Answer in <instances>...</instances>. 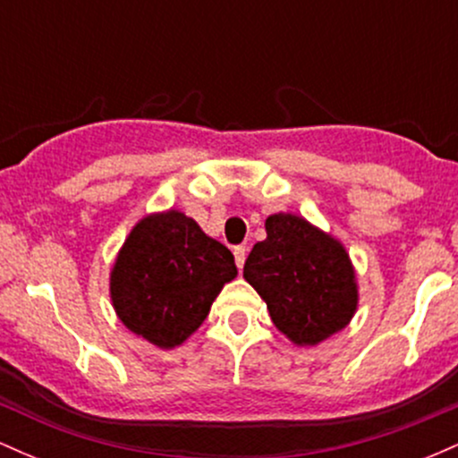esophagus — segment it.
Returning a JSON list of instances; mask_svg holds the SVG:
<instances>
[{"label":"esophagus","mask_w":458,"mask_h":458,"mask_svg":"<svg viewBox=\"0 0 458 458\" xmlns=\"http://www.w3.org/2000/svg\"><path fill=\"white\" fill-rule=\"evenodd\" d=\"M233 251H234V262H236V267H239V271H241V269H243V265H245V256H247L245 245H236Z\"/></svg>","instance_id":"1"}]
</instances>
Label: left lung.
<instances>
[{
	"mask_svg": "<svg viewBox=\"0 0 458 458\" xmlns=\"http://www.w3.org/2000/svg\"><path fill=\"white\" fill-rule=\"evenodd\" d=\"M265 230L243 277L267 303L273 325L297 346H317L343 331L360 301L346 247L295 213L269 215Z\"/></svg>",
	"mask_w": 458,
	"mask_h": 458,
	"instance_id": "left-lung-1",
	"label": "left lung"
}]
</instances>
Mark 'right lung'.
Segmentation results:
<instances>
[{
  "label": "right lung",
  "instance_id": "1",
  "mask_svg": "<svg viewBox=\"0 0 458 458\" xmlns=\"http://www.w3.org/2000/svg\"><path fill=\"white\" fill-rule=\"evenodd\" d=\"M234 277L228 247L170 208L133 225L115 256L109 297L129 331L159 349H174L204 323Z\"/></svg>",
  "mask_w": 458,
  "mask_h": 458
}]
</instances>
